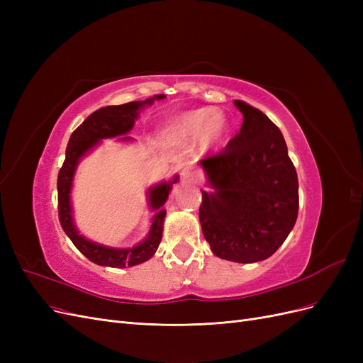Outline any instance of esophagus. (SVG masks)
I'll return each mask as SVG.
<instances>
[{"label":"esophagus","mask_w":363,"mask_h":363,"mask_svg":"<svg viewBox=\"0 0 363 363\" xmlns=\"http://www.w3.org/2000/svg\"><path fill=\"white\" fill-rule=\"evenodd\" d=\"M180 175L186 182H196V179H199V174H196V171L191 167V164H184V167H182Z\"/></svg>","instance_id":"obj_1"}]
</instances>
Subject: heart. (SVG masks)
I'll return each instance as SVG.
<instances>
[{
    "mask_svg": "<svg viewBox=\"0 0 363 363\" xmlns=\"http://www.w3.org/2000/svg\"><path fill=\"white\" fill-rule=\"evenodd\" d=\"M228 133V119L223 112L203 107L179 116L168 128V138L177 144H191L196 139L200 150L216 148Z\"/></svg>",
    "mask_w": 363,
    "mask_h": 363,
    "instance_id": "b5f03b06",
    "label": "heart"
}]
</instances>
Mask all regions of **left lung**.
I'll return each instance as SVG.
<instances>
[{
    "label": "left lung",
    "instance_id": "8db88e82",
    "mask_svg": "<svg viewBox=\"0 0 363 363\" xmlns=\"http://www.w3.org/2000/svg\"><path fill=\"white\" fill-rule=\"evenodd\" d=\"M239 133L216 156L200 162L207 186L200 223L213 255L238 263L265 260L288 238L298 216V177L281 131L259 108L236 100Z\"/></svg>",
    "mask_w": 363,
    "mask_h": 363
}]
</instances>
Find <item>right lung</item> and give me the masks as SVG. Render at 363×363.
Masks as SVG:
<instances>
[{
	"label": "right lung",
	"instance_id": "right-lung-1",
	"mask_svg": "<svg viewBox=\"0 0 363 363\" xmlns=\"http://www.w3.org/2000/svg\"><path fill=\"white\" fill-rule=\"evenodd\" d=\"M164 95H155L147 98L145 101H131L121 106H107L101 107L87 116L83 124L79 125L69 138L67 147V159L60 168L57 179V192H59V219L63 232L68 235L72 244L79 248L82 255H84L91 262L101 267L111 268H127L144 263L155 256L159 248L163 233V221L167 216V211L163 204L167 203L172 184L179 182V175H174L169 182H162L151 186L147 192V200L151 211H155V216L151 219V225L144 240L130 248H115L103 244L94 242L84 238L79 228L75 227L72 216V182L74 175L79 167L80 160L91 152L94 148L101 144L103 139H112L121 136L118 140L130 142L133 138L127 136L131 128L135 127L136 119L142 108L151 106L156 100H163Z\"/></svg>",
	"mask_w": 363,
	"mask_h": 363
}]
</instances>
